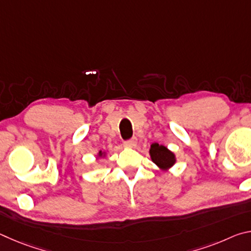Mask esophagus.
<instances>
[{"label": "esophagus", "mask_w": 251, "mask_h": 251, "mask_svg": "<svg viewBox=\"0 0 251 251\" xmlns=\"http://www.w3.org/2000/svg\"><path fill=\"white\" fill-rule=\"evenodd\" d=\"M136 144H137V138L136 137H131L128 141H126L124 143V146L125 147H128V148H133L136 146Z\"/></svg>", "instance_id": "34e87169"}]
</instances>
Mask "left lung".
I'll return each mask as SVG.
<instances>
[{
	"label": "left lung",
	"instance_id": "left-lung-1",
	"mask_svg": "<svg viewBox=\"0 0 251 251\" xmlns=\"http://www.w3.org/2000/svg\"><path fill=\"white\" fill-rule=\"evenodd\" d=\"M150 152L151 160L156 165H158L160 168H168L175 163V155L172 151H169L166 147L158 145L157 143H154L151 146Z\"/></svg>",
	"mask_w": 251,
	"mask_h": 251
}]
</instances>
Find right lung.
Wrapping results in <instances>:
<instances>
[{
	"instance_id": "right-lung-1",
	"label": "right lung",
	"mask_w": 251,
	"mask_h": 251,
	"mask_svg": "<svg viewBox=\"0 0 251 251\" xmlns=\"http://www.w3.org/2000/svg\"><path fill=\"white\" fill-rule=\"evenodd\" d=\"M101 155H103V152H101V151H100V156H101Z\"/></svg>"
}]
</instances>
